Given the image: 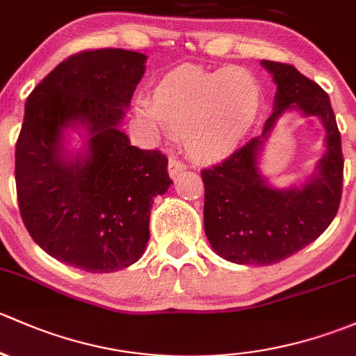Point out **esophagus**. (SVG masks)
Here are the masks:
<instances>
[{"mask_svg": "<svg viewBox=\"0 0 356 356\" xmlns=\"http://www.w3.org/2000/svg\"><path fill=\"white\" fill-rule=\"evenodd\" d=\"M185 170H186V164L183 163L179 157H171L170 164H168V171H170L171 178H177L178 175L183 173Z\"/></svg>", "mask_w": 356, "mask_h": 356, "instance_id": "esophagus-1", "label": "esophagus"}]
</instances>
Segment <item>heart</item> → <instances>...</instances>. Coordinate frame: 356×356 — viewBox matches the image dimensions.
Masks as SVG:
<instances>
[{"label": "heart", "instance_id": "obj_1", "mask_svg": "<svg viewBox=\"0 0 356 356\" xmlns=\"http://www.w3.org/2000/svg\"><path fill=\"white\" fill-rule=\"evenodd\" d=\"M264 102L262 83L250 70L179 67L157 82L142 115L186 131V147L197 159H218L243 140Z\"/></svg>", "mask_w": 356, "mask_h": 356}]
</instances>
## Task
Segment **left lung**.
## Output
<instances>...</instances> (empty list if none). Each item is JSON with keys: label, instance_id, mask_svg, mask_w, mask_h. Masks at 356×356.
Listing matches in <instances>:
<instances>
[{"label": "left lung", "instance_id": "8db88e82", "mask_svg": "<svg viewBox=\"0 0 356 356\" xmlns=\"http://www.w3.org/2000/svg\"><path fill=\"white\" fill-rule=\"evenodd\" d=\"M262 65L277 86L262 135L200 171L205 234L222 259L247 266L277 264L317 240L338 214L343 192L341 135L329 96L293 65L267 60ZM289 107L323 120L328 151L302 189L274 191L258 173L257 157L263 138Z\"/></svg>", "mask_w": 356, "mask_h": 356}]
</instances>
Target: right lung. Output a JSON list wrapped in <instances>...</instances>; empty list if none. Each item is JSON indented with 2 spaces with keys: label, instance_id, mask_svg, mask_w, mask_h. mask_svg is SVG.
I'll return each instance as SVG.
<instances>
[{
  "label": "right lung",
  "instance_id": "right-lung-1",
  "mask_svg": "<svg viewBox=\"0 0 356 356\" xmlns=\"http://www.w3.org/2000/svg\"><path fill=\"white\" fill-rule=\"evenodd\" d=\"M145 54L87 49L61 61L29 94L15 145L22 221L60 262L113 273L142 257L154 197L170 188L168 157L130 145L118 128L145 72ZM90 131L82 158L65 160L63 130Z\"/></svg>",
  "mask_w": 356,
  "mask_h": 356
}]
</instances>
